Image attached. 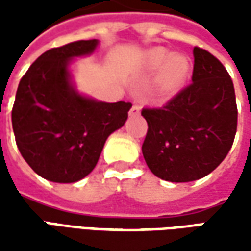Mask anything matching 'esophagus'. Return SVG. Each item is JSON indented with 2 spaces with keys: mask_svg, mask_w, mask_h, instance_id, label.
<instances>
[{
  "mask_svg": "<svg viewBox=\"0 0 251 251\" xmlns=\"http://www.w3.org/2000/svg\"><path fill=\"white\" fill-rule=\"evenodd\" d=\"M138 114H140V107H138L137 104H134V106L130 109V115H138Z\"/></svg>",
  "mask_w": 251,
  "mask_h": 251,
  "instance_id": "obj_1",
  "label": "esophagus"
}]
</instances>
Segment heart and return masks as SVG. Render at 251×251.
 I'll list each match as a JSON object with an SVG mask.
<instances>
[{
	"instance_id": "heart-1",
	"label": "heart",
	"mask_w": 251,
	"mask_h": 251,
	"mask_svg": "<svg viewBox=\"0 0 251 251\" xmlns=\"http://www.w3.org/2000/svg\"><path fill=\"white\" fill-rule=\"evenodd\" d=\"M145 63L149 70L160 71L156 77L158 93L174 94L179 90L188 76L189 59L180 53H171L165 48H153L145 56Z\"/></svg>"
}]
</instances>
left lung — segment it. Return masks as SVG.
Segmentation results:
<instances>
[{
  "label": "left lung",
  "instance_id": "left-lung-1",
  "mask_svg": "<svg viewBox=\"0 0 251 251\" xmlns=\"http://www.w3.org/2000/svg\"><path fill=\"white\" fill-rule=\"evenodd\" d=\"M192 83L161 107L142 109L147 165L157 177L187 183L211 174L225 160L237 133L234 84L218 59L194 48Z\"/></svg>",
  "mask_w": 251,
  "mask_h": 251
}]
</instances>
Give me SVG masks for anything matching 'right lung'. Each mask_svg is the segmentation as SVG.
<instances>
[{
	"mask_svg": "<svg viewBox=\"0 0 251 251\" xmlns=\"http://www.w3.org/2000/svg\"><path fill=\"white\" fill-rule=\"evenodd\" d=\"M98 44L93 39L52 48L20 80L12 110L16 144L30 168L53 183L86 177L107 137L127 120L130 102H99L72 83V60L91 55Z\"/></svg>",
	"mask_w": 251,
	"mask_h": 251,
	"instance_id": "1",
	"label": "right lung"
}]
</instances>
